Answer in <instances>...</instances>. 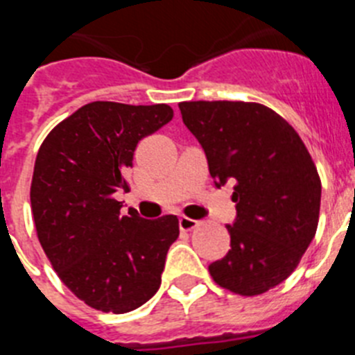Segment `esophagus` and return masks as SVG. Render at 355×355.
<instances>
[{"instance_id": "esophagus-1", "label": "esophagus", "mask_w": 355, "mask_h": 355, "mask_svg": "<svg viewBox=\"0 0 355 355\" xmlns=\"http://www.w3.org/2000/svg\"><path fill=\"white\" fill-rule=\"evenodd\" d=\"M199 222L193 220V218H188V216H181L180 218V229L181 231H192L193 227H197Z\"/></svg>"}]
</instances>
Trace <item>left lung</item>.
Returning a JSON list of instances; mask_svg holds the SVG:
<instances>
[{
  "mask_svg": "<svg viewBox=\"0 0 355 355\" xmlns=\"http://www.w3.org/2000/svg\"><path fill=\"white\" fill-rule=\"evenodd\" d=\"M215 187L234 184L231 249L209 265L218 286L259 295L297 268L315 238L322 183L297 131L258 103H180Z\"/></svg>",
  "mask_w": 355,
  "mask_h": 355,
  "instance_id": "left-lung-1",
  "label": "left lung"
}]
</instances>
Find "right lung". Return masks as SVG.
Returning <instances> with one entry per match:
<instances>
[{
  "instance_id": "right-lung-1",
  "label": "right lung",
  "mask_w": 355,
  "mask_h": 355,
  "mask_svg": "<svg viewBox=\"0 0 355 355\" xmlns=\"http://www.w3.org/2000/svg\"><path fill=\"white\" fill-rule=\"evenodd\" d=\"M168 105L94 101L46 137L30 200L44 252L78 299L105 313L133 311L162 284L168 247L180 236L175 215L147 220L115 199L135 147L172 119Z\"/></svg>"
}]
</instances>
